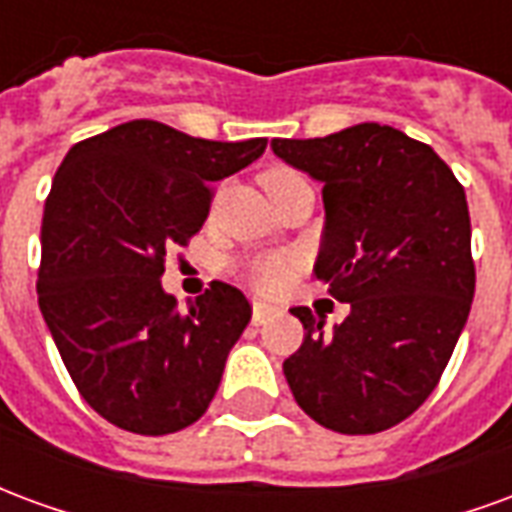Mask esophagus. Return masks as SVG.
Listing matches in <instances>:
<instances>
[{"label": "esophagus", "mask_w": 512, "mask_h": 512, "mask_svg": "<svg viewBox=\"0 0 512 512\" xmlns=\"http://www.w3.org/2000/svg\"><path fill=\"white\" fill-rule=\"evenodd\" d=\"M271 315H274V307L266 304V301H255V304H252V323H255V326L266 323Z\"/></svg>", "instance_id": "obj_1"}]
</instances>
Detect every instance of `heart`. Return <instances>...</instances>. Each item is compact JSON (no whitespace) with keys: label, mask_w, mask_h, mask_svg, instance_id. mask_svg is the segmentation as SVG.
Returning <instances> with one entry per match:
<instances>
[{"label":"heart","mask_w":512,"mask_h":512,"mask_svg":"<svg viewBox=\"0 0 512 512\" xmlns=\"http://www.w3.org/2000/svg\"><path fill=\"white\" fill-rule=\"evenodd\" d=\"M301 178L299 172L293 169H268L263 175V186H271V183H282V180ZM290 277V260L285 255H260L252 257L246 263V279L255 285L260 293H277V290L285 288V282Z\"/></svg>","instance_id":"b5f03b06"}]
</instances>
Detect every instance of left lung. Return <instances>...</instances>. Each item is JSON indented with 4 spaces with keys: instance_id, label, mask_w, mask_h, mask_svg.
Wrapping results in <instances>:
<instances>
[{
    "instance_id": "8db88e82",
    "label": "left lung",
    "mask_w": 512,
    "mask_h": 512,
    "mask_svg": "<svg viewBox=\"0 0 512 512\" xmlns=\"http://www.w3.org/2000/svg\"><path fill=\"white\" fill-rule=\"evenodd\" d=\"M271 147L323 183L315 277L351 304L332 332L310 307L290 310L304 323L282 365L290 392L323 428L381 433L428 400L472 310L463 186L433 147L378 123Z\"/></svg>"
}]
</instances>
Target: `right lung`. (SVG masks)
I'll return each instance as SVG.
<instances>
[{"instance_id":"1","label":"right lung","mask_w":512,"mask_h":512,"mask_svg":"<svg viewBox=\"0 0 512 512\" xmlns=\"http://www.w3.org/2000/svg\"><path fill=\"white\" fill-rule=\"evenodd\" d=\"M266 139L211 142L131 120L68 150L40 227L38 304L73 384L112 425L189 428L222 381L252 304L227 282L178 310L164 257L200 233L213 183L263 156Z\"/></svg>"}]
</instances>
